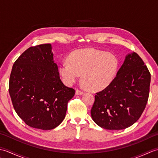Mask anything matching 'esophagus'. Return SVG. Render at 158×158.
I'll list each match as a JSON object with an SVG mask.
<instances>
[{
    "mask_svg": "<svg viewBox=\"0 0 158 158\" xmlns=\"http://www.w3.org/2000/svg\"><path fill=\"white\" fill-rule=\"evenodd\" d=\"M83 94V92L81 91V90H79L78 89L76 90V94L77 95H82Z\"/></svg>",
    "mask_w": 158,
    "mask_h": 158,
    "instance_id": "1",
    "label": "esophagus"
}]
</instances>
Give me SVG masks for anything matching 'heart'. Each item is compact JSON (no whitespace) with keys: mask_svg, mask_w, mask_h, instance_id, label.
Instances as JSON below:
<instances>
[{"mask_svg":"<svg viewBox=\"0 0 158 158\" xmlns=\"http://www.w3.org/2000/svg\"><path fill=\"white\" fill-rule=\"evenodd\" d=\"M119 60L110 52L93 48L77 50L60 66V73L67 84L71 85L81 75L83 83L93 90L106 88L115 78Z\"/></svg>","mask_w":158,"mask_h":158,"instance_id":"b5f03b06","label":"heart"}]
</instances>
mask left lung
Masks as SVG:
<instances>
[{"instance_id": "8db88e82", "label": "left lung", "mask_w": 158, "mask_h": 158, "mask_svg": "<svg viewBox=\"0 0 158 158\" xmlns=\"http://www.w3.org/2000/svg\"><path fill=\"white\" fill-rule=\"evenodd\" d=\"M151 74L136 53H129L110 85L96 93L92 118L106 130H123L141 116L148 101Z\"/></svg>"}]
</instances>
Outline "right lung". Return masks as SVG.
I'll return each instance as SVG.
<instances>
[{
	"mask_svg": "<svg viewBox=\"0 0 158 158\" xmlns=\"http://www.w3.org/2000/svg\"><path fill=\"white\" fill-rule=\"evenodd\" d=\"M9 92L20 118L29 126L45 130L62 123L68 102L75 94L60 78L51 44L31 47L16 60Z\"/></svg>",
	"mask_w": 158,
	"mask_h": 158,
	"instance_id": "right-lung-1",
	"label": "right lung"
}]
</instances>
